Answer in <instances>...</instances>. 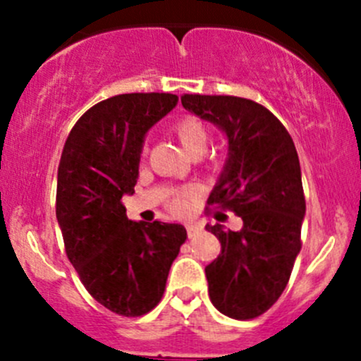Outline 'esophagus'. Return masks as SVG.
<instances>
[{"instance_id":"1","label":"esophagus","mask_w":361,"mask_h":361,"mask_svg":"<svg viewBox=\"0 0 361 361\" xmlns=\"http://www.w3.org/2000/svg\"><path fill=\"white\" fill-rule=\"evenodd\" d=\"M199 231L197 225H187V232H188V238H192V235L195 234V232Z\"/></svg>"}]
</instances>
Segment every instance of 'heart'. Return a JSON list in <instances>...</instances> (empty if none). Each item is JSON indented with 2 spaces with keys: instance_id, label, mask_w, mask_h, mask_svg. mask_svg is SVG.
<instances>
[{
  "instance_id": "1",
  "label": "heart",
  "mask_w": 361,
  "mask_h": 361,
  "mask_svg": "<svg viewBox=\"0 0 361 361\" xmlns=\"http://www.w3.org/2000/svg\"><path fill=\"white\" fill-rule=\"evenodd\" d=\"M169 130L178 137L181 145H183L185 150L192 155V157H197L201 155L207 147V140H209V133H207V127L202 120H199L197 116L185 115L176 118L174 122H171ZM204 164L209 169H216L221 164V155L220 154H209L207 157H204ZM188 199H190V192L188 190H180L173 195L171 199V207H173L176 213H183L188 207Z\"/></svg>"
}]
</instances>
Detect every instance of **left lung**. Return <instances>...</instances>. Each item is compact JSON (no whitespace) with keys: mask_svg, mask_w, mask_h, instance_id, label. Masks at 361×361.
Instances as JSON below:
<instances>
[{"mask_svg":"<svg viewBox=\"0 0 361 361\" xmlns=\"http://www.w3.org/2000/svg\"><path fill=\"white\" fill-rule=\"evenodd\" d=\"M181 104L228 137L227 164L206 211H232L243 220L239 232L206 227L221 245L206 267L209 298L228 318L253 319L281 297L302 248L305 197L293 140L267 108L245 97L183 94ZM218 213L216 220L225 218Z\"/></svg>","mask_w":361,"mask_h":361,"instance_id":"left-lung-1","label":"left lung"}]
</instances>
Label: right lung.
<instances>
[{
	"mask_svg": "<svg viewBox=\"0 0 361 361\" xmlns=\"http://www.w3.org/2000/svg\"><path fill=\"white\" fill-rule=\"evenodd\" d=\"M178 103L166 92L118 94L89 108L69 133L57 173L56 214L64 248L85 290L111 312L136 318L162 298L187 231L133 221L145 134Z\"/></svg>",
	"mask_w": 361,
	"mask_h": 361,
	"instance_id": "right-lung-1",
	"label": "right lung"
}]
</instances>
